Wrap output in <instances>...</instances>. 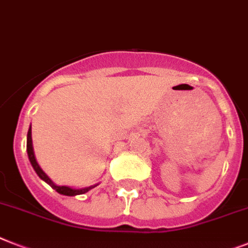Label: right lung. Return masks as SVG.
<instances>
[{"label":"right lung","instance_id":"right-lung-1","mask_svg":"<svg viewBox=\"0 0 248 248\" xmlns=\"http://www.w3.org/2000/svg\"><path fill=\"white\" fill-rule=\"evenodd\" d=\"M26 152H28V157H29V161L31 163L32 169L34 171L36 172V175L43 180V181H46L49 186H52L53 189L57 191L58 194H62V195L65 196H76V195H81V194H85L87 191H90L91 189L96 187V186L99 185V184H96V185H91V186H87V187H83V189H75V187H69V186H61V185H57L52 181V179L46 175L44 171L42 170V167L39 166V163L36 162V158H35V153H34V148H32V139H31V125L29 128L28 130V137H26Z\"/></svg>","mask_w":248,"mask_h":248}]
</instances>
